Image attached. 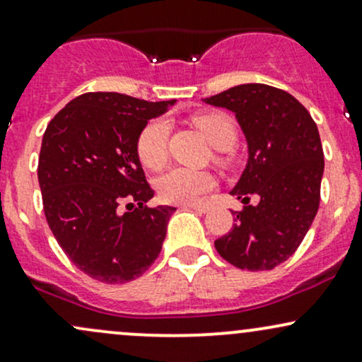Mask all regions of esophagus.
<instances>
[{
  "mask_svg": "<svg viewBox=\"0 0 362 362\" xmlns=\"http://www.w3.org/2000/svg\"><path fill=\"white\" fill-rule=\"evenodd\" d=\"M182 209H193V211H197V212H202V214H205L209 211V207L207 205H198V204H186V205H181Z\"/></svg>",
  "mask_w": 362,
  "mask_h": 362,
  "instance_id": "obj_1",
  "label": "esophagus"
}]
</instances>
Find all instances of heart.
<instances>
[{
  "label": "heart",
  "mask_w": 362,
  "mask_h": 362,
  "mask_svg": "<svg viewBox=\"0 0 362 362\" xmlns=\"http://www.w3.org/2000/svg\"><path fill=\"white\" fill-rule=\"evenodd\" d=\"M193 124L202 131L214 148L228 150L236 141V127L233 119L226 114H200ZM167 138L169 127L165 120H151L141 131L138 139L139 160L150 169H158L167 157ZM214 180L204 170L173 167L158 180V193L162 200L169 204H195L207 192H211Z\"/></svg>",
  "instance_id": "1"
}]
</instances>
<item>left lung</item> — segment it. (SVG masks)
Masks as SVG:
<instances>
[{
    "mask_svg": "<svg viewBox=\"0 0 362 362\" xmlns=\"http://www.w3.org/2000/svg\"><path fill=\"white\" fill-rule=\"evenodd\" d=\"M233 112L247 139L248 158L231 195L245 209L216 250L240 269L269 271L297 250L309 231L325 173L316 122L297 98L267 84H240L204 100ZM259 197L248 206L247 197Z\"/></svg>",
    "mask_w": 362,
    "mask_h": 362,
    "instance_id": "left-lung-1",
    "label": "left lung"
}]
</instances>
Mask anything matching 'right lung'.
<instances>
[{
  "label": "right lung",
  "mask_w": 362,
  "mask_h": 362,
  "mask_svg": "<svg viewBox=\"0 0 362 362\" xmlns=\"http://www.w3.org/2000/svg\"><path fill=\"white\" fill-rule=\"evenodd\" d=\"M176 100L146 102L120 93H86L46 127L37 180L49 229L83 273L108 285L127 283L155 262L176 211L150 209L138 139L150 119ZM124 199L129 211H119Z\"/></svg>",
  "instance_id": "1"
}]
</instances>
